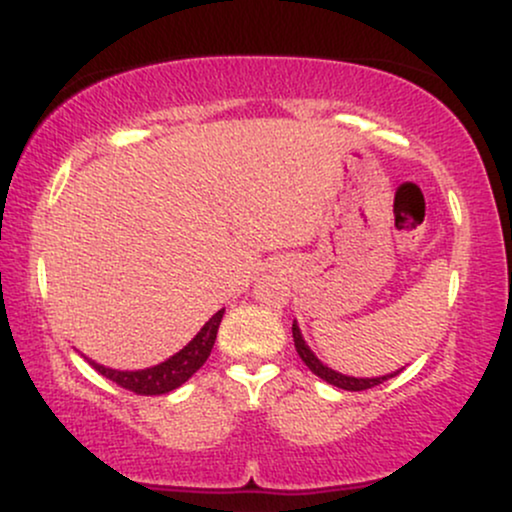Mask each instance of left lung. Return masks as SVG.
Returning <instances> with one entry per match:
<instances>
[{
  "mask_svg": "<svg viewBox=\"0 0 512 512\" xmlns=\"http://www.w3.org/2000/svg\"><path fill=\"white\" fill-rule=\"evenodd\" d=\"M291 332H293V342H296L298 356L303 358L305 366L313 370L317 378H322V380H325V383L339 387V390H349V392L368 390V387H375V385L385 383V380L395 378V375L399 373V370H395V373L380 375V378H354V375H344V373H339V370H332L330 366H325V363H322L320 358H317V356L313 354V349H310L308 342H305V339H303L301 327H298L296 320H293Z\"/></svg>",
  "mask_w": 512,
  "mask_h": 512,
  "instance_id": "1",
  "label": "left lung"
}]
</instances>
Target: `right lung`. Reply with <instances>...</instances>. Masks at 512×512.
Instances as JSON below:
<instances>
[{"label": "right lung", "instance_id": "obj_1", "mask_svg": "<svg viewBox=\"0 0 512 512\" xmlns=\"http://www.w3.org/2000/svg\"><path fill=\"white\" fill-rule=\"evenodd\" d=\"M223 317V308L219 313L209 317V322H204V327L199 330L195 337L190 339L178 354H173L166 361L156 363V366L139 368V370H120V368H108L103 363L91 361V358L84 356L98 373L105 375L108 380H113L120 387H125L129 392H137V395H166V392L178 390L182 383L192 378L199 368L204 366L211 349H214L216 332H219Z\"/></svg>", "mask_w": 512, "mask_h": 512}]
</instances>
